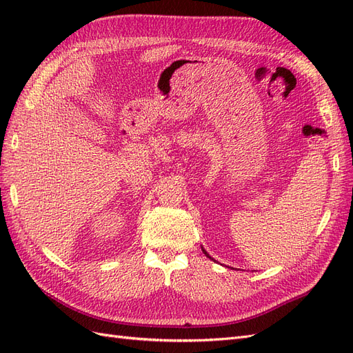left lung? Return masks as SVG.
<instances>
[{"mask_svg":"<svg viewBox=\"0 0 353 353\" xmlns=\"http://www.w3.org/2000/svg\"><path fill=\"white\" fill-rule=\"evenodd\" d=\"M203 253H205V254H206V256H208V258H210V256H209V254H208V252H206V250H205V249H203ZM210 259H212V258H210Z\"/></svg>","mask_w":353,"mask_h":353,"instance_id":"1","label":"left lung"}]
</instances>
